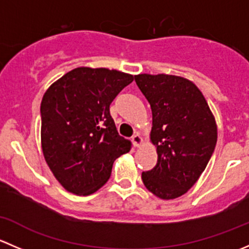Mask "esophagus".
Segmentation results:
<instances>
[{
	"label": "esophagus",
	"mask_w": 249,
	"mask_h": 249,
	"mask_svg": "<svg viewBox=\"0 0 249 249\" xmlns=\"http://www.w3.org/2000/svg\"><path fill=\"white\" fill-rule=\"evenodd\" d=\"M132 143H134V145L135 147H140L141 144H142V137L140 136L139 134H136V135H134V136H132Z\"/></svg>",
	"instance_id": "esophagus-1"
}]
</instances>
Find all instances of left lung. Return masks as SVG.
I'll return each instance as SVG.
<instances>
[{"mask_svg":"<svg viewBox=\"0 0 249 249\" xmlns=\"http://www.w3.org/2000/svg\"><path fill=\"white\" fill-rule=\"evenodd\" d=\"M137 87L152 108L150 140L158 162L142 172L145 188L155 196H182L196 183L217 143V125L199 88L183 77L139 74Z\"/></svg>","mask_w":249,"mask_h":249,"instance_id":"1","label":"left lung"}]
</instances>
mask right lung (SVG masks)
Masks as SVG:
<instances>
[{
  "instance_id": "right-lung-1",
  "label": "right lung",
  "mask_w": 249,
  "mask_h": 249,
  "mask_svg": "<svg viewBox=\"0 0 249 249\" xmlns=\"http://www.w3.org/2000/svg\"><path fill=\"white\" fill-rule=\"evenodd\" d=\"M134 76L78 67L53 83L41 104L42 150L60 184L90 195L109 179L113 162L131 148L120 136L109 106Z\"/></svg>"
}]
</instances>
